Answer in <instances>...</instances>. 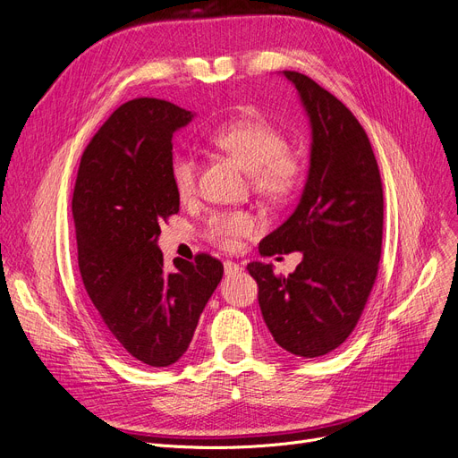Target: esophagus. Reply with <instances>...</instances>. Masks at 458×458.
<instances>
[{"mask_svg": "<svg viewBox=\"0 0 458 458\" xmlns=\"http://www.w3.org/2000/svg\"><path fill=\"white\" fill-rule=\"evenodd\" d=\"M242 269H243V267H242L240 264H235V262H232V260H226V262H225V274H226V276L240 274Z\"/></svg>", "mask_w": 458, "mask_h": 458, "instance_id": "34e87169", "label": "esophagus"}]
</instances>
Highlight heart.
Masks as SVG:
<instances>
[{
	"label": "heart",
	"instance_id": "1",
	"mask_svg": "<svg viewBox=\"0 0 458 458\" xmlns=\"http://www.w3.org/2000/svg\"><path fill=\"white\" fill-rule=\"evenodd\" d=\"M208 141L228 152L249 174L252 191L269 201L289 198L301 181V162L286 148L284 135L264 118H238L213 128ZM169 177L181 199H191L198 186V162L191 152H175ZM257 230V218L247 211H220L209 218L208 235L223 249H235L242 238Z\"/></svg>",
	"mask_w": 458,
	"mask_h": 458
}]
</instances>
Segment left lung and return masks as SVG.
I'll return each instance as SVG.
<instances>
[{"mask_svg": "<svg viewBox=\"0 0 458 458\" xmlns=\"http://www.w3.org/2000/svg\"><path fill=\"white\" fill-rule=\"evenodd\" d=\"M311 124L308 181L298 208L260 242V255L300 250L291 276L250 262L267 330L279 347L317 359L357 327L377 277L383 242V184L374 150L354 114L298 72H283Z\"/></svg>", "mask_w": 458, "mask_h": 458, "instance_id": "1", "label": "left lung"}]
</instances>
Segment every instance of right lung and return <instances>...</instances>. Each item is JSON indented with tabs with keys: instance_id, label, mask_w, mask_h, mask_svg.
Wrapping results in <instances>:
<instances>
[{
	"instance_id": "1",
	"label": "right lung",
	"mask_w": 458,
	"mask_h": 458,
	"mask_svg": "<svg viewBox=\"0 0 458 458\" xmlns=\"http://www.w3.org/2000/svg\"><path fill=\"white\" fill-rule=\"evenodd\" d=\"M192 113L157 98L118 107L84 148L72 199L84 289L111 344L130 360L165 368L189 349L223 279L220 260L164 267L160 223L179 213L169 177L174 133Z\"/></svg>"
}]
</instances>
